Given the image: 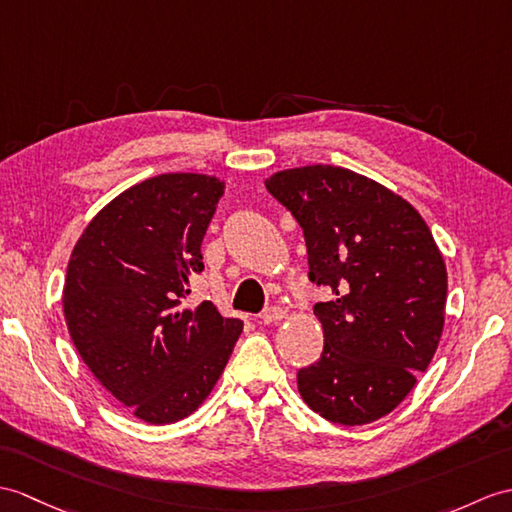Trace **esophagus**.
Segmentation results:
<instances>
[{"label":"esophagus","instance_id":"1","mask_svg":"<svg viewBox=\"0 0 512 512\" xmlns=\"http://www.w3.org/2000/svg\"><path fill=\"white\" fill-rule=\"evenodd\" d=\"M285 318V312L281 310V307H277V305H272V307H268V310L261 314V323H266V325H270V323H279V320H283Z\"/></svg>","mask_w":512,"mask_h":512}]
</instances>
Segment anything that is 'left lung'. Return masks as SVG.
<instances>
[{
  "label": "left lung",
  "instance_id": "obj_1",
  "mask_svg": "<svg viewBox=\"0 0 512 512\" xmlns=\"http://www.w3.org/2000/svg\"><path fill=\"white\" fill-rule=\"evenodd\" d=\"M301 224L325 347L296 375L303 401L338 425L386 417L417 386L445 327L447 268L421 213L373 178L303 165L266 178Z\"/></svg>",
  "mask_w": 512,
  "mask_h": 512
}]
</instances>
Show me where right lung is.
Listing matches in <instances>:
<instances>
[{"label": "right lung", "mask_w": 512, "mask_h": 512, "mask_svg": "<svg viewBox=\"0 0 512 512\" xmlns=\"http://www.w3.org/2000/svg\"><path fill=\"white\" fill-rule=\"evenodd\" d=\"M222 194L209 174L146 178L95 213L69 257V336L98 382L152 425L205 403L242 334L211 301L183 305Z\"/></svg>", "instance_id": "obj_1"}]
</instances>
